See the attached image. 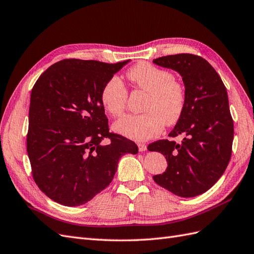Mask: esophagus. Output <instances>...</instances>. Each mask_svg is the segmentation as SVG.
<instances>
[{"instance_id":"obj_1","label":"esophagus","mask_w":254,"mask_h":254,"mask_svg":"<svg viewBox=\"0 0 254 254\" xmlns=\"http://www.w3.org/2000/svg\"><path fill=\"white\" fill-rule=\"evenodd\" d=\"M137 147H139V150H140V151H145L146 149H147V146H146V145L143 144V143H139V144H137Z\"/></svg>"}]
</instances>
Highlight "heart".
<instances>
[{
  "instance_id": "heart-1",
  "label": "heart",
  "mask_w": 254,
  "mask_h": 254,
  "mask_svg": "<svg viewBox=\"0 0 254 254\" xmlns=\"http://www.w3.org/2000/svg\"><path fill=\"white\" fill-rule=\"evenodd\" d=\"M134 86L146 93L142 114H126L113 124V130L135 141H146L158 135L164 124L171 126L181 118L186 105V91L182 84L175 80L170 72L142 63L127 73ZM128 93L123 82L112 77L101 92L104 109L113 117L124 112Z\"/></svg>"
}]
</instances>
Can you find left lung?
<instances>
[{"instance_id":"left-lung-1","label":"left lung","mask_w":254,"mask_h":254,"mask_svg":"<svg viewBox=\"0 0 254 254\" xmlns=\"http://www.w3.org/2000/svg\"><path fill=\"white\" fill-rule=\"evenodd\" d=\"M152 63L178 72L186 87L184 110L168 134H182V142L159 140L147 147L167 161L166 171L153 176V180L177 196L195 197L218 181L231 158L234 128L227 89L200 56L177 54Z\"/></svg>"}]
</instances>
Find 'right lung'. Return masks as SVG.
Instances as JSON below:
<instances>
[{
    "mask_svg": "<svg viewBox=\"0 0 254 254\" xmlns=\"http://www.w3.org/2000/svg\"><path fill=\"white\" fill-rule=\"evenodd\" d=\"M129 61L64 59L36 81L27 153L36 184L52 200L66 206L90 201L111 183L120 158L137 153L133 141L109 131L101 103L104 84Z\"/></svg>",
    "mask_w": 254,
    "mask_h": 254,
    "instance_id": "add662e5",
    "label": "right lung"
}]
</instances>
